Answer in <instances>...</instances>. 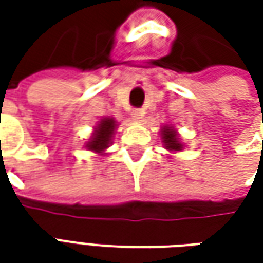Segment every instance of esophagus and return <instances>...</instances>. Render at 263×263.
Returning a JSON list of instances; mask_svg holds the SVG:
<instances>
[{
  "label": "esophagus",
  "mask_w": 263,
  "mask_h": 263,
  "mask_svg": "<svg viewBox=\"0 0 263 263\" xmlns=\"http://www.w3.org/2000/svg\"><path fill=\"white\" fill-rule=\"evenodd\" d=\"M145 116V109H142V108H135L133 111H132V117L137 120V121H140L142 118Z\"/></svg>",
  "instance_id": "esophagus-1"
}]
</instances>
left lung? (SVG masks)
<instances>
[{
	"instance_id": "obj_1",
	"label": "left lung",
	"mask_w": 263,
	"mask_h": 263,
	"mask_svg": "<svg viewBox=\"0 0 263 263\" xmlns=\"http://www.w3.org/2000/svg\"><path fill=\"white\" fill-rule=\"evenodd\" d=\"M162 139H164L165 147L170 149V151H181V149H183V145L178 142L177 133L173 128H170V127L164 128V130H162Z\"/></svg>"
}]
</instances>
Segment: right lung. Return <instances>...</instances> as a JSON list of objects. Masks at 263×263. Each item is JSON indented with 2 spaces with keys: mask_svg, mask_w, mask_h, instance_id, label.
I'll return each mask as SVG.
<instances>
[{
  "mask_svg": "<svg viewBox=\"0 0 263 263\" xmlns=\"http://www.w3.org/2000/svg\"><path fill=\"white\" fill-rule=\"evenodd\" d=\"M116 128V121L112 118H102L101 123L96 127L93 136L87 142V149L95 151V152H104V149L108 147L111 143V137Z\"/></svg>",
  "mask_w": 263,
  "mask_h": 263,
  "instance_id": "add662e5",
  "label": "right lung"
}]
</instances>
